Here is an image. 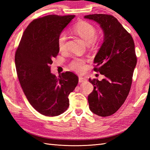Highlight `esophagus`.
Returning a JSON list of instances; mask_svg holds the SVG:
<instances>
[{
	"instance_id": "esophagus-1",
	"label": "esophagus",
	"mask_w": 150,
	"mask_h": 150,
	"mask_svg": "<svg viewBox=\"0 0 150 150\" xmlns=\"http://www.w3.org/2000/svg\"><path fill=\"white\" fill-rule=\"evenodd\" d=\"M87 79L84 78V77H79V82L81 83V82H84L85 81H86Z\"/></svg>"
}]
</instances>
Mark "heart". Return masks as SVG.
I'll return each mask as SVG.
<instances>
[{
  "label": "heart",
  "instance_id": "b5f03b06",
  "mask_svg": "<svg viewBox=\"0 0 150 150\" xmlns=\"http://www.w3.org/2000/svg\"><path fill=\"white\" fill-rule=\"evenodd\" d=\"M73 32L82 39H83L86 43L90 44L95 40L97 35V31L95 28L91 24L86 21H81L73 27ZM67 37L64 32L60 33L57 38V44L58 48L60 52H63L66 48ZM69 67L73 71L76 72H82L85 69V60L79 57H75L69 63Z\"/></svg>",
  "mask_w": 150,
  "mask_h": 150
}]
</instances>
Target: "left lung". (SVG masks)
Instances as JSON below:
<instances>
[{"instance_id": "1", "label": "left lung", "mask_w": 150, "mask_h": 150, "mask_svg": "<svg viewBox=\"0 0 150 150\" xmlns=\"http://www.w3.org/2000/svg\"><path fill=\"white\" fill-rule=\"evenodd\" d=\"M100 24L104 39L94 59L93 70L105 79H89L93 85L88 95L90 110L100 117L115 113L125 102L132 86L137 64L135 44L130 33L113 15L93 14L84 16Z\"/></svg>"}]
</instances>
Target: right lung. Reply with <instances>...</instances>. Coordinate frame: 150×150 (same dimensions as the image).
Wrapping results in <instances>:
<instances>
[{"label": "right lung", "mask_w": 150, "mask_h": 150, "mask_svg": "<svg viewBox=\"0 0 150 150\" xmlns=\"http://www.w3.org/2000/svg\"><path fill=\"white\" fill-rule=\"evenodd\" d=\"M75 15H50L28 25L15 52L16 70L28 100L38 112L55 117L69 107L68 96L79 77L71 71L59 78L50 73L52 59L58 55L57 38Z\"/></svg>", "instance_id": "add662e5"}]
</instances>
